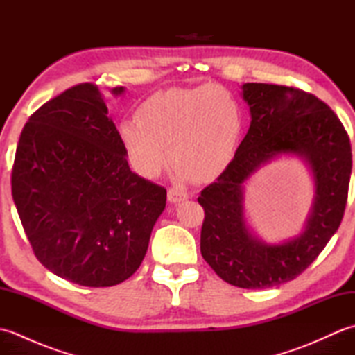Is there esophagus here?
I'll return each instance as SVG.
<instances>
[{"label":"esophagus","mask_w":355,"mask_h":355,"mask_svg":"<svg viewBox=\"0 0 355 355\" xmlns=\"http://www.w3.org/2000/svg\"><path fill=\"white\" fill-rule=\"evenodd\" d=\"M187 198H189V195L183 192L182 189H177V187H172V189L168 191V200H169V202H173V205L180 201H184Z\"/></svg>","instance_id":"1"}]
</instances>
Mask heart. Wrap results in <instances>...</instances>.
Instances as JSON below:
<instances>
[{
    "instance_id": "1",
    "label": "heart",
    "mask_w": 355,
    "mask_h": 355,
    "mask_svg": "<svg viewBox=\"0 0 355 355\" xmlns=\"http://www.w3.org/2000/svg\"><path fill=\"white\" fill-rule=\"evenodd\" d=\"M243 128L236 97L227 88L209 84L150 96L140 105L137 119L119 125V135L141 177L157 178L171 155L180 182H209L232 162Z\"/></svg>"
}]
</instances>
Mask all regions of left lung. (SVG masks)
<instances>
[{"instance_id":"1","label":"left lung","mask_w":355,"mask_h":355,"mask_svg":"<svg viewBox=\"0 0 355 355\" xmlns=\"http://www.w3.org/2000/svg\"><path fill=\"white\" fill-rule=\"evenodd\" d=\"M241 89L250 126L230 164L198 197L206 214L200 245L223 281L263 290L299 276L337 232L348 198L351 143L334 111L313 94L271 84H244ZM282 156H297L307 164L315 195L303 230L267 243L246 223L245 184Z\"/></svg>"}]
</instances>
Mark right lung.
I'll list each match as a JSON object with an SVG mask.
<instances>
[{
  "label": "right lung",
  "instance_id": "obj_1",
  "mask_svg": "<svg viewBox=\"0 0 355 355\" xmlns=\"http://www.w3.org/2000/svg\"><path fill=\"white\" fill-rule=\"evenodd\" d=\"M114 96L123 87L111 89ZM99 88L80 84L44 103L21 132L12 195L33 253L84 286L132 276L166 206V189L130 169Z\"/></svg>",
  "mask_w": 355,
  "mask_h": 355
}]
</instances>
